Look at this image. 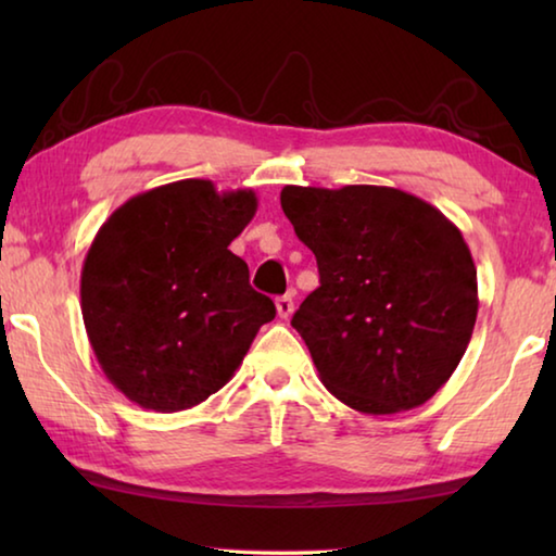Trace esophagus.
Instances as JSON below:
<instances>
[{
	"label": "esophagus",
	"mask_w": 556,
	"mask_h": 556,
	"mask_svg": "<svg viewBox=\"0 0 556 556\" xmlns=\"http://www.w3.org/2000/svg\"><path fill=\"white\" fill-rule=\"evenodd\" d=\"M277 314H279V318H289L291 314H294V299H291V294H285L277 299Z\"/></svg>",
	"instance_id": "esophagus-1"
}]
</instances>
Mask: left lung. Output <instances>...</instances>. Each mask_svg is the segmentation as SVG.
Masks as SVG:
<instances>
[{
	"instance_id": "obj_1",
	"label": "left lung",
	"mask_w": 556,
	"mask_h": 556,
	"mask_svg": "<svg viewBox=\"0 0 556 556\" xmlns=\"http://www.w3.org/2000/svg\"><path fill=\"white\" fill-rule=\"evenodd\" d=\"M279 199L321 277L291 326L326 390L363 414L434 397L478 314L476 265L460 230L390 186H285Z\"/></svg>"
}]
</instances>
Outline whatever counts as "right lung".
<instances>
[{"label": "right lung", "mask_w": 556, "mask_h": 556, "mask_svg": "<svg viewBox=\"0 0 556 556\" xmlns=\"http://www.w3.org/2000/svg\"><path fill=\"white\" fill-rule=\"evenodd\" d=\"M257 213L250 188L184 178L122 203L80 271V308L102 372L135 404L191 409L240 368L271 299L228 244Z\"/></svg>", "instance_id": "1"}]
</instances>
